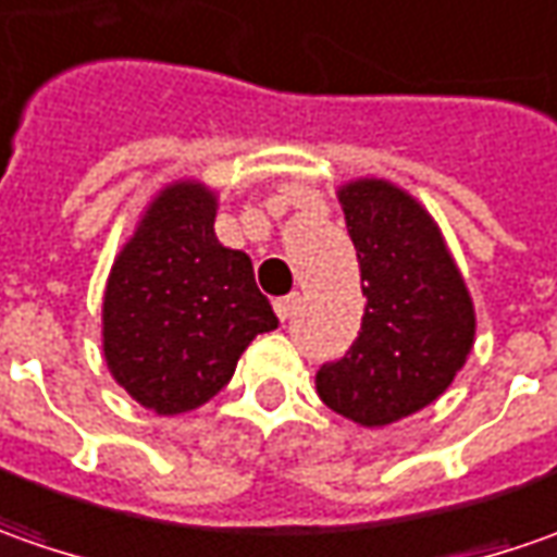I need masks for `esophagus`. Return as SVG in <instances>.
I'll use <instances>...</instances> for the list:
<instances>
[{
    "label": "esophagus",
    "mask_w": 557,
    "mask_h": 557,
    "mask_svg": "<svg viewBox=\"0 0 557 557\" xmlns=\"http://www.w3.org/2000/svg\"><path fill=\"white\" fill-rule=\"evenodd\" d=\"M298 301H301V298H298V293H293V296L277 298V301H274V311H277L280 320H289V317L296 314Z\"/></svg>",
    "instance_id": "34e87169"
}]
</instances>
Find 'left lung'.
<instances>
[{
    "instance_id": "left-lung-1",
    "label": "left lung",
    "mask_w": 557,
    "mask_h": 557,
    "mask_svg": "<svg viewBox=\"0 0 557 557\" xmlns=\"http://www.w3.org/2000/svg\"><path fill=\"white\" fill-rule=\"evenodd\" d=\"M367 296L351 351L317 370V394L363 429L434 404L474 345V301L422 202L385 178L336 190Z\"/></svg>"
}]
</instances>
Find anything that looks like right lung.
<instances>
[{"instance_id":"1","label":"right lung","mask_w":557,"mask_h":557,"mask_svg":"<svg viewBox=\"0 0 557 557\" xmlns=\"http://www.w3.org/2000/svg\"><path fill=\"white\" fill-rule=\"evenodd\" d=\"M215 209L219 194L202 182L165 184L107 277V370L157 416L212 400L249 342L277 330L249 256L215 237Z\"/></svg>"}]
</instances>
